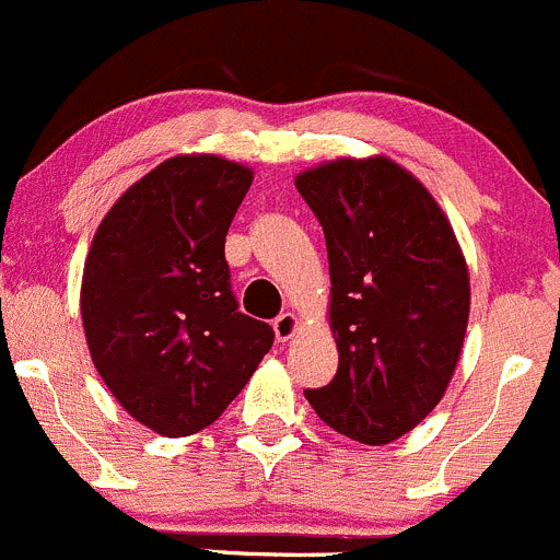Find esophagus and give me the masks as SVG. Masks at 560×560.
<instances>
[{
  "label": "esophagus",
  "mask_w": 560,
  "mask_h": 560,
  "mask_svg": "<svg viewBox=\"0 0 560 560\" xmlns=\"http://www.w3.org/2000/svg\"><path fill=\"white\" fill-rule=\"evenodd\" d=\"M272 329H275V337H278V342H288L299 331V318L293 313H282L280 318H275Z\"/></svg>",
  "instance_id": "1"
}]
</instances>
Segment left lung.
I'll return each mask as SVG.
<instances>
[{
	"mask_svg": "<svg viewBox=\"0 0 560 560\" xmlns=\"http://www.w3.org/2000/svg\"><path fill=\"white\" fill-rule=\"evenodd\" d=\"M329 256L337 375L310 406L346 439L392 444L441 402L470 313L468 264L428 187L386 154L296 174Z\"/></svg>",
	"mask_w": 560,
	"mask_h": 560,
	"instance_id": "1",
	"label": "left lung"
}]
</instances>
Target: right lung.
I'll return each mask as SVG.
<instances>
[{
    "instance_id": "obj_1",
    "label": "right lung",
    "mask_w": 560,
    "mask_h": 560,
    "mask_svg": "<svg viewBox=\"0 0 560 560\" xmlns=\"http://www.w3.org/2000/svg\"><path fill=\"white\" fill-rule=\"evenodd\" d=\"M253 168L176 154L100 220L81 278V320L100 378L165 439L209 428L245 389L275 331L240 313L225 234Z\"/></svg>"
}]
</instances>
